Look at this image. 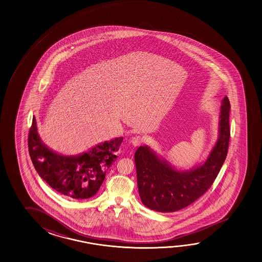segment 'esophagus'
Wrapping results in <instances>:
<instances>
[{
	"instance_id": "1",
	"label": "esophagus",
	"mask_w": 262,
	"mask_h": 262,
	"mask_svg": "<svg viewBox=\"0 0 262 262\" xmlns=\"http://www.w3.org/2000/svg\"><path fill=\"white\" fill-rule=\"evenodd\" d=\"M143 142V138L140 136H135L133 138H131L130 143L133 145L134 147H138L141 143Z\"/></svg>"
}]
</instances>
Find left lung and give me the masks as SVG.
<instances>
[{
	"label": "left lung",
	"mask_w": 262,
	"mask_h": 262,
	"mask_svg": "<svg viewBox=\"0 0 262 262\" xmlns=\"http://www.w3.org/2000/svg\"><path fill=\"white\" fill-rule=\"evenodd\" d=\"M230 102L225 96L220 108L218 139L204 162L189 170H179L148 146L135 153L140 200L148 209L173 212L192 204L214 182L227 156Z\"/></svg>",
	"instance_id": "8db88e82"
}]
</instances>
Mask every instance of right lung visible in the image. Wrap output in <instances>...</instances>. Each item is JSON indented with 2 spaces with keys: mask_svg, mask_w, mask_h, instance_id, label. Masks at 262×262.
I'll return each instance as SVG.
<instances>
[{
  "mask_svg": "<svg viewBox=\"0 0 262 262\" xmlns=\"http://www.w3.org/2000/svg\"><path fill=\"white\" fill-rule=\"evenodd\" d=\"M123 137L99 143L85 152L67 156L54 151L39 138L36 118L29 130V150L38 176L62 195L75 200L95 195L106 171L116 161Z\"/></svg>",
  "mask_w": 262,
  "mask_h": 262,
  "instance_id": "1",
  "label": "right lung"
}]
</instances>
